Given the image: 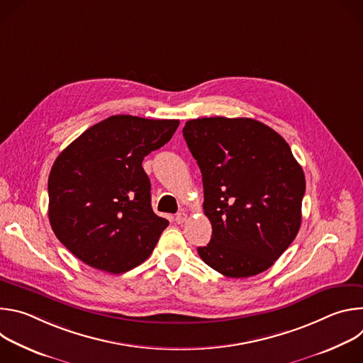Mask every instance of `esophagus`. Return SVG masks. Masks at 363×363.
Wrapping results in <instances>:
<instances>
[{"mask_svg": "<svg viewBox=\"0 0 363 363\" xmlns=\"http://www.w3.org/2000/svg\"><path fill=\"white\" fill-rule=\"evenodd\" d=\"M186 221V214L185 213H178L177 216H175V223L177 224H182V223H185Z\"/></svg>", "mask_w": 363, "mask_h": 363, "instance_id": "obj_1", "label": "esophagus"}]
</instances>
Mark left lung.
I'll return each instance as SVG.
<instances>
[{
  "mask_svg": "<svg viewBox=\"0 0 363 363\" xmlns=\"http://www.w3.org/2000/svg\"><path fill=\"white\" fill-rule=\"evenodd\" d=\"M202 174L211 241L198 247L205 264L244 279L270 269L301 224L306 179L289 143L248 118H201L182 129Z\"/></svg>",
  "mask_w": 363,
  "mask_h": 363,
  "instance_id": "left-lung-1",
  "label": "left lung"
}]
</instances>
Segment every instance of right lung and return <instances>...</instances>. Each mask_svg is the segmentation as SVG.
Wrapping results in <instances>:
<instances>
[{
    "mask_svg": "<svg viewBox=\"0 0 363 363\" xmlns=\"http://www.w3.org/2000/svg\"><path fill=\"white\" fill-rule=\"evenodd\" d=\"M179 121L116 115L84 130L53 164L48 220L87 266L119 274L143 263L169 221L150 205L142 161L171 140Z\"/></svg>",
    "mask_w": 363,
    "mask_h": 363,
    "instance_id": "1",
    "label": "right lung"
}]
</instances>
